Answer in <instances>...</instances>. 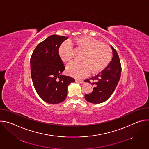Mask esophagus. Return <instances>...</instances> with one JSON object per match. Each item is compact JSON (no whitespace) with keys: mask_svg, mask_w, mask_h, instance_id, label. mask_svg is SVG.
<instances>
[{"mask_svg":"<svg viewBox=\"0 0 149 149\" xmlns=\"http://www.w3.org/2000/svg\"><path fill=\"white\" fill-rule=\"evenodd\" d=\"M75 81H76L77 82H78V83H80V84H82V83H83V82H84L83 80H79V79H76V80H75Z\"/></svg>","mask_w":149,"mask_h":149,"instance_id":"1","label":"esophagus"}]
</instances>
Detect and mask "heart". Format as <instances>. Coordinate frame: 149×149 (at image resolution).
I'll use <instances>...</instances> for the list:
<instances>
[{
    "label": "heart",
    "instance_id": "heart-1",
    "mask_svg": "<svg viewBox=\"0 0 149 149\" xmlns=\"http://www.w3.org/2000/svg\"><path fill=\"white\" fill-rule=\"evenodd\" d=\"M84 51L81 58L82 62H72L67 67V73L76 78H81L91 72L98 73L103 70L111 61L112 52L105 44L90 36H83L71 41H64L58 49L59 55L63 62H68L72 57V47Z\"/></svg>",
    "mask_w": 149,
    "mask_h": 149
}]
</instances>
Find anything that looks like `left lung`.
<instances>
[{
  "mask_svg": "<svg viewBox=\"0 0 149 149\" xmlns=\"http://www.w3.org/2000/svg\"><path fill=\"white\" fill-rule=\"evenodd\" d=\"M113 51L112 61L109 65L97 75L93 77L85 82L94 81L95 85L93 92L85 94L86 100L93 104L102 103L107 100L114 91L120 78L121 66L118 55L116 50L111 46Z\"/></svg>",
  "mask_w": 149,
  "mask_h": 149,
  "instance_id": "obj_1",
  "label": "left lung"
}]
</instances>
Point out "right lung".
<instances>
[{
  "mask_svg": "<svg viewBox=\"0 0 149 149\" xmlns=\"http://www.w3.org/2000/svg\"><path fill=\"white\" fill-rule=\"evenodd\" d=\"M68 37L52 35L40 42L31 58V74L39 96L49 104H58L67 95L68 85L75 79L62 74L65 69L58 49Z\"/></svg>",
  "mask_w": 149,
  "mask_h": 149,
  "instance_id": "obj_1",
  "label": "right lung"
}]
</instances>
